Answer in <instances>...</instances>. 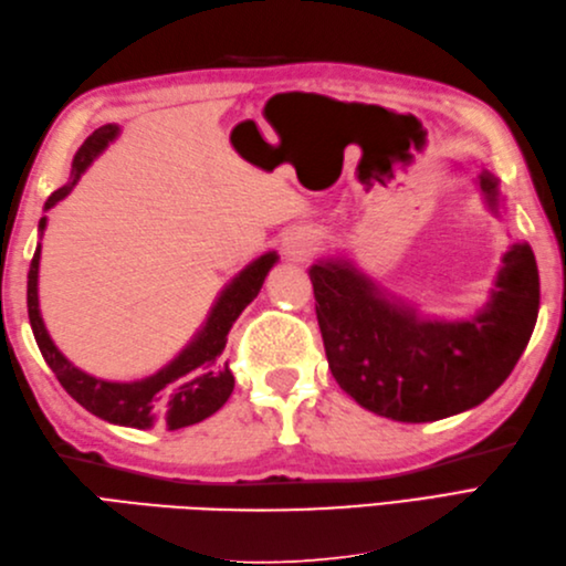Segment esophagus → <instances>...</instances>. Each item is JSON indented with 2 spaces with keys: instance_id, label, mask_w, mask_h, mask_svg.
I'll list each match as a JSON object with an SVG mask.
<instances>
[{
  "instance_id": "34e87169",
  "label": "esophagus",
  "mask_w": 566,
  "mask_h": 566,
  "mask_svg": "<svg viewBox=\"0 0 566 566\" xmlns=\"http://www.w3.org/2000/svg\"><path fill=\"white\" fill-rule=\"evenodd\" d=\"M286 250H290L292 252V255H302V252H304V245H286Z\"/></svg>"
}]
</instances>
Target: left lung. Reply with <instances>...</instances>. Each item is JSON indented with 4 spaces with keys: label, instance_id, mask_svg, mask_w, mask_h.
Segmentation results:
<instances>
[{
    "label": "left lung",
    "instance_id": "1",
    "mask_svg": "<svg viewBox=\"0 0 566 566\" xmlns=\"http://www.w3.org/2000/svg\"><path fill=\"white\" fill-rule=\"evenodd\" d=\"M496 207V179L482 175ZM328 367L345 394L384 418L428 423L479 406L494 394L531 340L539 308L533 250L513 245L496 292L476 318L418 321L391 304L350 264L308 270Z\"/></svg>",
    "mask_w": 566,
    "mask_h": 566
}]
</instances>
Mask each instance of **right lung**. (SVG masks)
I'll use <instances>...</instances> for the list:
<instances>
[{"label":"right lung","instance_id":"1","mask_svg":"<svg viewBox=\"0 0 566 566\" xmlns=\"http://www.w3.org/2000/svg\"><path fill=\"white\" fill-rule=\"evenodd\" d=\"M118 134V126L106 124L94 130V134L82 143L75 160H72V182L55 189L45 201V209L55 207L60 199L70 195L80 175L87 170V165L109 146ZM39 228L43 231L45 219H41ZM39 260L41 245L35 248L29 286H27V304L29 321L33 328V338L39 343L43 359L55 371L57 381L80 406L87 408L90 413L109 420L116 426L128 428H153L160 426L165 430H177L195 426L199 420L213 416L228 401L233 391V371L223 359V347L228 340V331L235 318L243 314V308L258 296L264 276L276 262L274 252L258 258L252 264L240 272L235 280L226 286V292L216 302L207 326L197 335L187 350L179 353L170 365L163 367L158 375L140 379L134 384H114L104 379H94L84 375L77 367H72L67 359L57 353L51 335L45 333L43 318L39 314Z\"/></svg>","mask_w":566,"mask_h":566}]
</instances>
